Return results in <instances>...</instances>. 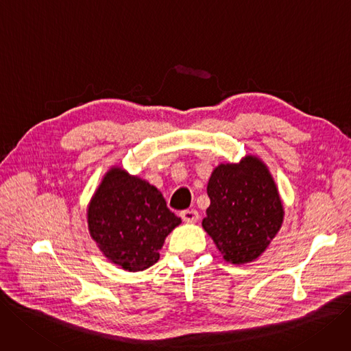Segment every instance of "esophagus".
<instances>
[{
  "label": "esophagus",
  "mask_w": 351,
  "mask_h": 351,
  "mask_svg": "<svg viewBox=\"0 0 351 351\" xmlns=\"http://www.w3.org/2000/svg\"><path fill=\"white\" fill-rule=\"evenodd\" d=\"M180 217H182L185 223H197L198 218H199V214L195 210H185V211L180 213Z\"/></svg>",
  "instance_id": "obj_1"
}]
</instances>
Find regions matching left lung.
Wrapping results in <instances>:
<instances>
[{"mask_svg": "<svg viewBox=\"0 0 351 351\" xmlns=\"http://www.w3.org/2000/svg\"><path fill=\"white\" fill-rule=\"evenodd\" d=\"M206 192L211 204L202 227L224 261L250 263L275 239L283 223V204L267 166L257 156L218 165Z\"/></svg>", "mask_w": 351, "mask_h": 351, "instance_id": "8db88e82", "label": "left lung"}]
</instances>
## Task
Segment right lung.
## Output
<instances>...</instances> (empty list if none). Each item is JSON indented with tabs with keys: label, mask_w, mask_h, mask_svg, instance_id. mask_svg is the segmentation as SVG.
<instances>
[{
	"label": "right lung",
	"mask_w": 351,
	"mask_h": 351,
	"mask_svg": "<svg viewBox=\"0 0 351 351\" xmlns=\"http://www.w3.org/2000/svg\"><path fill=\"white\" fill-rule=\"evenodd\" d=\"M86 218L89 234L102 254L128 271L158 262L165 239L180 224L158 188L120 166L102 178Z\"/></svg>",
	"instance_id": "add662e5"
}]
</instances>
